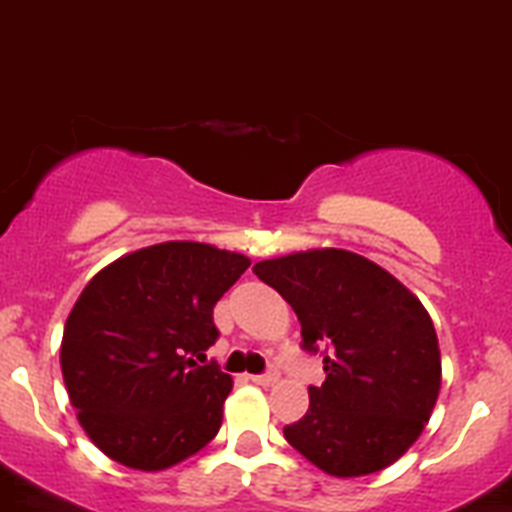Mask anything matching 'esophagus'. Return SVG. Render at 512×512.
<instances>
[{
    "label": "esophagus",
    "mask_w": 512,
    "mask_h": 512,
    "mask_svg": "<svg viewBox=\"0 0 512 512\" xmlns=\"http://www.w3.org/2000/svg\"><path fill=\"white\" fill-rule=\"evenodd\" d=\"M250 380L255 382V385H262V388H270V385H275V382L280 380V375H278V370H270V372H265V375H252Z\"/></svg>",
    "instance_id": "esophagus-1"
}]
</instances>
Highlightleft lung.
I'll return each instance as SVG.
<instances>
[{
	"label": "left lung",
	"instance_id": "1",
	"mask_svg": "<svg viewBox=\"0 0 512 512\" xmlns=\"http://www.w3.org/2000/svg\"><path fill=\"white\" fill-rule=\"evenodd\" d=\"M301 321L303 347L326 380L283 428L293 449L331 477H362L416 444L441 390V352L423 303L377 262L336 247L257 262Z\"/></svg>",
	"mask_w": 512,
	"mask_h": 512
}]
</instances>
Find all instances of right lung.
<instances>
[{
  "mask_svg": "<svg viewBox=\"0 0 512 512\" xmlns=\"http://www.w3.org/2000/svg\"><path fill=\"white\" fill-rule=\"evenodd\" d=\"M250 257L160 242L101 267L63 326L61 370L81 428L109 459L160 472L222 428L232 377L206 362L214 306Z\"/></svg>",
  "mask_w": 512,
  "mask_h": 512,
  "instance_id": "add662e5",
  "label": "right lung"
}]
</instances>
